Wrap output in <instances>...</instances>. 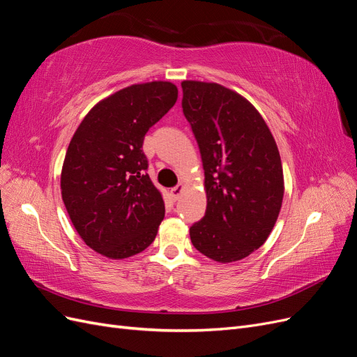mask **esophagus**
Segmentation results:
<instances>
[{
	"label": "esophagus",
	"mask_w": 357,
	"mask_h": 357,
	"mask_svg": "<svg viewBox=\"0 0 357 357\" xmlns=\"http://www.w3.org/2000/svg\"><path fill=\"white\" fill-rule=\"evenodd\" d=\"M183 189H185V186H183V185H181V183H180V185H177L176 188H172V189L169 190V193H171V197H172V199H174V201H177V199L180 198V195H181V193H183Z\"/></svg>",
	"instance_id": "34e87169"
}]
</instances>
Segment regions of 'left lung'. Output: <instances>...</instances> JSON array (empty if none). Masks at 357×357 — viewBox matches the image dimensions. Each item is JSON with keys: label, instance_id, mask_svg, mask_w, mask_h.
<instances>
[{"label": "left lung", "instance_id": "8db88e82", "mask_svg": "<svg viewBox=\"0 0 357 357\" xmlns=\"http://www.w3.org/2000/svg\"><path fill=\"white\" fill-rule=\"evenodd\" d=\"M181 107L202 158L204 218L190 226L198 252L229 264L271 234L284 195L275 139L252 102L218 83L185 80Z\"/></svg>", "mask_w": 357, "mask_h": 357}]
</instances>
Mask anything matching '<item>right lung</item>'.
<instances>
[{"label":"right lung","instance_id":"obj_1","mask_svg":"<svg viewBox=\"0 0 357 357\" xmlns=\"http://www.w3.org/2000/svg\"><path fill=\"white\" fill-rule=\"evenodd\" d=\"M177 96L169 82L128 86L93 105L74 132L61 172L62 201L96 253L125 259L153 243L165 204L147 174L143 142Z\"/></svg>","mask_w":357,"mask_h":357}]
</instances>
